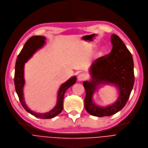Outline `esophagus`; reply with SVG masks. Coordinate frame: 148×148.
<instances>
[{"mask_svg": "<svg viewBox=\"0 0 148 148\" xmlns=\"http://www.w3.org/2000/svg\"><path fill=\"white\" fill-rule=\"evenodd\" d=\"M87 79V76L84 73H80L77 76V79L79 81H83Z\"/></svg>", "mask_w": 148, "mask_h": 148, "instance_id": "obj_1", "label": "esophagus"}]
</instances>
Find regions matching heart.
Segmentation results:
<instances>
[{"label":"heart","instance_id":"1","mask_svg":"<svg viewBox=\"0 0 148 148\" xmlns=\"http://www.w3.org/2000/svg\"><path fill=\"white\" fill-rule=\"evenodd\" d=\"M104 51H105V50H104V48L101 49V51H100V55H103V54L104 53Z\"/></svg>","mask_w":148,"mask_h":148}]
</instances>
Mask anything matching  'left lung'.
Segmentation results:
<instances>
[{
    "label": "left lung",
    "instance_id": "1",
    "mask_svg": "<svg viewBox=\"0 0 148 148\" xmlns=\"http://www.w3.org/2000/svg\"><path fill=\"white\" fill-rule=\"evenodd\" d=\"M111 42L112 45L111 52L93 62L90 69L92 79L83 83L86 90L85 109L90 114L99 117L111 116L122 110L134 84V61L131 52L118 36L112 34ZM101 84L114 85L119 92L116 102L106 107L99 106L92 100L93 94Z\"/></svg>",
    "mask_w": 148,
    "mask_h": 148
}]
</instances>
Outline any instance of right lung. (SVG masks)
<instances>
[{
  "mask_svg": "<svg viewBox=\"0 0 148 148\" xmlns=\"http://www.w3.org/2000/svg\"><path fill=\"white\" fill-rule=\"evenodd\" d=\"M45 39L46 38L43 36H33L28 40L17 56L16 62L14 78L16 92L22 106L29 114L42 119H52L61 112L63 110L64 95L67 89L76 83L77 79L75 76H73L65 83L61 84L58 93L56 104L49 112L46 113H37L33 111L27 107L24 101L23 93V88L25 84L24 77V65L37 50L43 47L45 44Z\"/></svg>",
  "mask_w": 148,
  "mask_h": 148,
  "instance_id": "obj_1",
  "label": "right lung"
}]
</instances>
